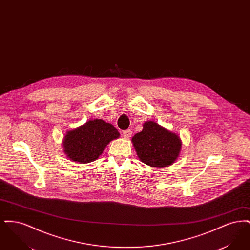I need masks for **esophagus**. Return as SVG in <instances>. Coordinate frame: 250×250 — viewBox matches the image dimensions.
I'll list each match as a JSON object with an SVG mask.
<instances>
[{
	"instance_id": "obj_1",
	"label": "esophagus",
	"mask_w": 250,
	"mask_h": 250,
	"mask_svg": "<svg viewBox=\"0 0 250 250\" xmlns=\"http://www.w3.org/2000/svg\"><path fill=\"white\" fill-rule=\"evenodd\" d=\"M131 135H132V131L130 129H127V130H125L123 132V136L126 140H128L130 138Z\"/></svg>"
}]
</instances>
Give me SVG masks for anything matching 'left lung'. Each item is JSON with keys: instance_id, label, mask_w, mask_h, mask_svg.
<instances>
[{"instance_id": "1", "label": "left lung", "mask_w": 250, "mask_h": 250, "mask_svg": "<svg viewBox=\"0 0 250 250\" xmlns=\"http://www.w3.org/2000/svg\"><path fill=\"white\" fill-rule=\"evenodd\" d=\"M132 143L141 161L153 167H166L174 163L182 147L178 135L154 121L145 122L143 131L132 138Z\"/></svg>"}]
</instances>
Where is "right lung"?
I'll list each match as a JSON object with an SVG mask.
<instances>
[{"mask_svg": "<svg viewBox=\"0 0 250 250\" xmlns=\"http://www.w3.org/2000/svg\"><path fill=\"white\" fill-rule=\"evenodd\" d=\"M119 136L111 124L102 119L90 120L66 133L62 142L63 151L74 162L89 163L97 159L108 143Z\"/></svg>", "mask_w": 250, "mask_h": 250, "instance_id": "add662e5", "label": "right lung"}]
</instances>
